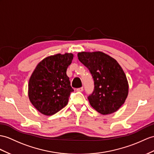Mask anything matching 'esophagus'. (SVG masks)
I'll list each match as a JSON object with an SVG mask.
<instances>
[{
    "instance_id": "obj_1",
    "label": "esophagus",
    "mask_w": 154,
    "mask_h": 154,
    "mask_svg": "<svg viewBox=\"0 0 154 154\" xmlns=\"http://www.w3.org/2000/svg\"><path fill=\"white\" fill-rule=\"evenodd\" d=\"M83 90H84V88L83 87H81V88H77L76 89V91H77L82 92V91H83Z\"/></svg>"
}]
</instances>
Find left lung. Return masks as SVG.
I'll return each mask as SVG.
<instances>
[{
  "label": "left lung",
  "instance_id": "8db88e82",
  "mask_svg": "<svg viewBox=\"0 0 154 154\" xmlns=\"http://www.w3.org/2000/svg\"><path fill=\"white\" fill-rule=\"evenodd\" d=\"M78 57L94 80V91L88 97L91 106L103 115L117 111L125 103L129 91L128 82L121 66L101 51L80 52Z\"/></svg>",
  "mask_w": 154,
  "mask_h": 154
}]
</instances>
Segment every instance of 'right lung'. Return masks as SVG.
Listing matches in <instances>:
<instances>
[{
    "instance_id": "obj_1",
    "label": "right lung",
    "mask_w": 154,
    "mask_h": 154,
    "mask_svg": "<svg viewBox=\"0 0 154 154\" xmlns=\"http://www.w3.org/2000/svg\"><path fill=\"white\" fill-rule=\"evenodd\" d=\"M73 54L66 53L51 55L41 61L31 75L28 85L29 98L40 113L54 115L68 103L70 86L66 70Z\"/></svg>"
}]
</instances>
